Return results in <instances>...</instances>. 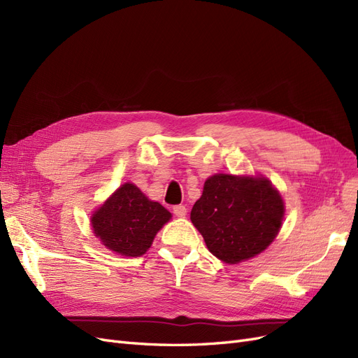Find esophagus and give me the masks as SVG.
Segmentation results:
<instances>
[{"mask_svg": "<svg viewBox=\"0 0 358 358\" xmlns=\"http://www.w3.org/2000/svg\"><path fill=\"white\" fill-rule=\"evenodd\" d=\"M173 213H175L178 218H185L187 208L183 204H178V206H175V208H173Z\"/></svg>", "mask_w": 358, "mask_h": 358, "instance_id": "1", "label": "esophagus"}]
</instances>
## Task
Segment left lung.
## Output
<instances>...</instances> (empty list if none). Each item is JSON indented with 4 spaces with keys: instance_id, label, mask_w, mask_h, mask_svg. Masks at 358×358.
<instances>
[{
    "instance_id": "8db88e82",
    "label": "left lung",
    "mask_w": 358,
    "mask_h": 358,
    "mask_svg": "<svg viewBox=\"0 0 358 358\" xmlns=\"http://www.w3.org/2000/svg\"><path fill=\"white\" fill-rule=\"evenodd\" d=\"M284 212V200L268 179L220 173L204 182L191 221L216 258L237 264L275 241Z\"/></svg>"
}]
</instances>
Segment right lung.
<instances>
[{
  "label": "right lung",
  "instance_id": "add662e5",
  "mask_svg": "<svg viewBox=\"0 0 358 358\" xmlns=\"http://www.w3.org/2000/svg\"><path fill=\"white\" fill-rule=\"evenodd\" d=\"M171 213L149 200L134 183H124L91 216L94 234L110 251L125 257L143 255Z\"/></svg>",
  "mask_w": 358,
  "mask_h": 358
}]
</instances>
